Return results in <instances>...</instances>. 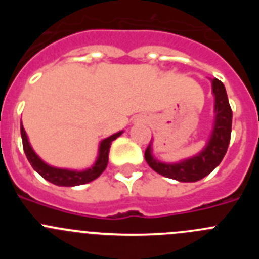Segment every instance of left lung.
Returning a JSON list of instances; mask_svg holds the SVG:
<instances>
[{
    "label": "left lung",
    "instance_id": "obj_1",
    "mask_svg": "<svg viewBox=\"0 0 259 259\" xmlns=\"http://www.w3.org/2000/svg\"><path fill=\"white\" fill-rule=\"evenodd\" d=\"M212 93L215 96V120L211 136L202 152L194 157L180 161L178 163H163L157 161L152 154V143L145 150V161L155 172L178 180L192 183L201 180L209 175L222 162L228 149L232 128V110L228 102L227 92L223 83L212 79Z\"/></svg>",
    "mask_w": 259,
    "mask_h": 259
}]
</instances>
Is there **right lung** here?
<instances>
[{
    "mask_svg": "<svg viewBox=\"0 0 259 259\" xmlns=\"http://www.w3.org/2000/svg\"><path fill=\"white\" fill-rule=\"evenodd\" d=\"M20 134H22L23 149H24V153H26L27 159H28V162L31 163V166L33 167V170L36 172L40 174L45 180L53 183V184L59 185V187H75V185H81L87 184L89 182H93V180L97 179L98 176L104 172L107 166V162H109V150L110 146H111V143L115 140L116 137L122 135V131L116 132V134L111 135L110 137H107V139L101 141L100 148H98V157L96 159L95 164L83 171L57 168V167H53L50 164L45 163L36 154L35 150L32 149L22 122H20Z\"/></svg>",
    "mask_w": 259,
    "mask_h": 259,
    "instance_id": "add662e5",
    "label": "right lung"
}]
</instances>
